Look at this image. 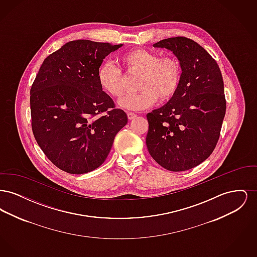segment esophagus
<instances>
[{
	"label": "esophagus",
	"instance_id": "obj_1",
	"mask_svg": "<svg viewBox=\"0 0 257 257\" xmlns=\"http://www.w3.org/2000/svg\"><path fill=\"white\" fill-rule=\"evenodd\" d=\"M127 116H128V119H130V120H132V119H134L137 117V114L135 113V112H132V111H129V112H127Z\"/></svg>",
	"mask_w": 257,
	"mask_h": 257
}]
</instances>
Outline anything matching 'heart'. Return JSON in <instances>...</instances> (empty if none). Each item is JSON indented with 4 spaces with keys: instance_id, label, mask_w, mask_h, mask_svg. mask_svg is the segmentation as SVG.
Masks as SVG:
<instances>
[{
    "instance_id": "heart-1",
    "label": "heart",
    "mask_w": 257,
    "mask_h": 257,
    "mask_svg": "<svg viewBox=\"0 0 257 257\" xmlns=\"http://www.w3.org/2000/svg\"><path fill=\"white\" fill-rule=\"evenodd\" d=\"M124 72L140 74L137 88L140 91L119 99V106L128 110H143L152 107L159 99L170 100L177 91L181 79V65L173 57L143 48L125 52L119 58ZM97 80L102 90L110 97H120L124 91L122 70L111 62L99 67Z\"/></svg>"
}]
</instances>
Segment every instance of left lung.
Instances as JSON below:
<instances>
[{
	"label": "left lung",
	"instance_id": "1",
	"mask_svg": "<svg viewBox=\"0 0 257 257\" xmlns=\"http://www.w3.org/2000/svg\"><path fill=\"white\" fill-rule=\"evenodd\" d=\"M153 46L172 51L182 73L171 100L147 114V149L164 169L188 171L207 159L219 141L226 109L222 76L217 61L188 37Z\"/></svg>",
	"mask_w": 257,
	"mask_h": 257
}]
</instances>
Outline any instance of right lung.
I'll return each instance as SVG.
<instances>
[{
  "label": "right lung",
  "mask_w": 257,
  "mask_h": 257,
  "mask_svg": "<svg viewBox=\"0 0 257 257\" xmlns=\"http://www.w3.org/2000/svg\"><path fill=\"white\" fill-rule=\"evenodd\" d=\"M122 44L74 40L52 53L31 87L37 145L61 171L83 174L100 167L127 114L98 83L103 60Z\"/></svg>",
  "instance_id": "add662e5"
}]
</instances>
